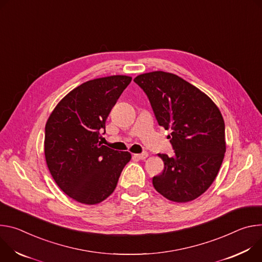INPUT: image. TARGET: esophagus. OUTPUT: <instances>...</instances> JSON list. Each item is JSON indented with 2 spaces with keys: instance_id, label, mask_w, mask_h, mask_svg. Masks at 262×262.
Returning <instances> with one entry per match:
<instances>
[{
  "instance_id": "34e87169",
  "label": "esophagus",
  "mask_w": 262,
  "mask_h": 262,
  "mask_svg": "<svg viewBox=\"0 0 262 262\" xmlns=\"http://www.w3.org/2000/svg\"><path fill=\"white\" fill-rule=\"evenodd\" d=\"M148 153L147 152H142L140 154H134V158H137V159H140V160H143L146 159L148 157Z\"/></svg>"
}]
</instances>
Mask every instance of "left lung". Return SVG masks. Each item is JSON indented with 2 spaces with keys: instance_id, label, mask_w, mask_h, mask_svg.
<instances>
[{
  "instance_id": "8db88e82",
  "label": "left lung",
  "mask_w": 262,
  "mask_h": 262,
  "mask_svg": "<svg viewBox=\"0 0 262 262\" xmlns=\"http://www.w3.org/2000/svg\"><path fill=\"white\" fill-rule=\"evenodd\" d=\"M134 82L147 95L159 126L167 136L173 156L158 154L164 162L153 177L155 189L178 203L192 201L214 181L225 152V123L212 100L187 81L165 72L137 76Z\"/></svg>"
}]
</instances>
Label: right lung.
<instances>
[{
	"instance_id": "add662e5",
	"label": "right lung",
	"mask_w": 262,
	"mask_h": 262,
	"mask_svg": "<svg viewBox=\"0 0 262 262\" xmlns=\"http://www.w3.org/2000/svg\"><path fill=\"white\" fill-rule=\"evenodd\" d=\"M131 80L110 76L81 84L58 103L46 124L45 155L51 175L62 191L83 204L108 198L131 159L129 152L114 151L99 140Z\"/></svg>"
}]
</instances>
